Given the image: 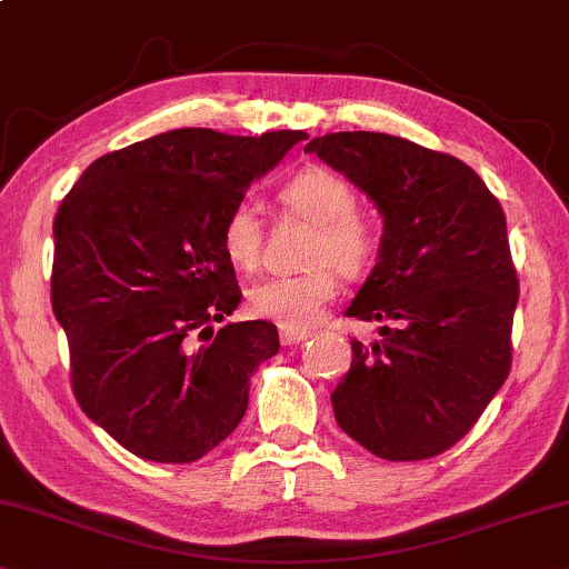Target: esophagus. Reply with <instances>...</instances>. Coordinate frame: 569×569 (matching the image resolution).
Here are the masks:
<instances>
[{"instance_id": "obj_1", "label": "esophagus", "mask_w": 569, "mask_h": 569, "mask_svg": "<svg viewBox=\"0 0 569 569\" xmlns=\"http://www.w3.org/2000/svg\"><path fill=\"white\" fill-rule=\"evenodd\" d=\"M309 338L307 330H291V328H280V343L283 346H299Z\"/></svg>"}]
</instances>
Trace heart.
Instances as JSON below:
<instances>
[{
  "label": "heart",
  "mask_w": 569,
  "mask_h": 569,
  "mask_svg": "<svg viewBox=\"0 0 569 569\" xmlns=\"http://www.w3.org/2000/svg\"><path fill=\"white\" fill-rule=\"evenodd\" d=\"M280 202L291 213L315 223L307 262L315 264L299 276L262 278L247 291V309L260 320L280 328L307 330L320 320L325 307L338 293V272L348 278L361 276L380 247L377 229L356 213L353 187L340 173L309 166L286 181ZM223 257L241 272H252L260 264L262 223L249 202H237L221 226Z\"/></svg>",
  "instance_id": "1"
}]
</instances>
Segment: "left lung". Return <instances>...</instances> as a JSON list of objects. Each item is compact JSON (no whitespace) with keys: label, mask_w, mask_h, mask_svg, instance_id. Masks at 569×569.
Returning a JSON list of instances; mask_svg holds the SVG:
<instances>
[{"label":"left lung","mask_w":569,"mask_h":569,"mask_svg":"<svg viewBox=\"0 0 569 569\" xmlns=\"http://www.w3.org/2000/svg\"><path fill=\"white\" fill-rule=\"evenodd\" d=\"M382 216L380 254L348 317L382 322L351 340L332 390L338 427L385 460H423L463 439L512 361L518 272L502 206L456 156L382 132H332L305 148Z\"/></svg>","instance_id":"8db88e82"}]
</instances>
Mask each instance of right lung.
Here are the masks:
<instances>
[{"label":"right lung","mask_w":569,"mask_h":569,"mask_svg":"<svg viewBox=\"0 0 569 569\" xmlns=\"http://www.w3.org/2000/svg\"><path fill=\"white\" fill-rule=\"evenodd\" d=\"M301 140L171 130L98 158L59 206L51 307L74 398L132 456L192 463L244 419L280 340L262 320L213 330L241 301L221 226Z\"/></svg>","instance_id":"add662e5"}]
</instances>
